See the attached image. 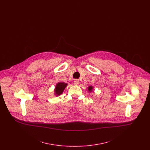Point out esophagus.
Segmentation results:
<instances>
[{"mask_svg": "<svg viewBox=\"0 0 150 150\" xmlns=\"http://www.w3.org/2000/svg\"><path fill=\"white\" fill-rule=\"evenodd\" d=\"M79 80H78V79H75L74 81V85H75V86H78L79 84Z\"/></svg>", "mask_w": 150, "mask_h": 150, "instance_id": "obj_1", "label": "esophagus"}]
</instances>
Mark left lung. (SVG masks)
I'll use <instances>...</instances> for the list:
<instances>
[{
    "label": "left lung",
    "instance_id": "obj_1",
    "mask_svg": "<svg viewBox=\"0 0 150 150\" xmlns=\"http://www.w3.org/2000/svg\"><path fill=\"white\" fill-rule=\"evenodd\" d=\"M93 86H89V87H88V91H89V92H91L92 91V89H93Z\"/></svg>",
    "mask_w": 150,
    "mask_h": 150
}]
</instances>
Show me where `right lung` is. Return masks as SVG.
Masks as SVG:
<instances>
[{
  "mask_svg": "<svg viewBox=\"0 0 150 150\" xmlns=\"http://www.w3.org/2000/svg\"><path fill=\"white\" fill-rule=\"evenodd\" d=\"M67 86L66 83H58L56 84L55 88V94L56 96H59L64 91V88Z\"/></svg>",
  "mask_w": 150,
  "mask_h": 150,
  "instance_id": "add662e5",
  "label": "right lung"
}]
</instances>
